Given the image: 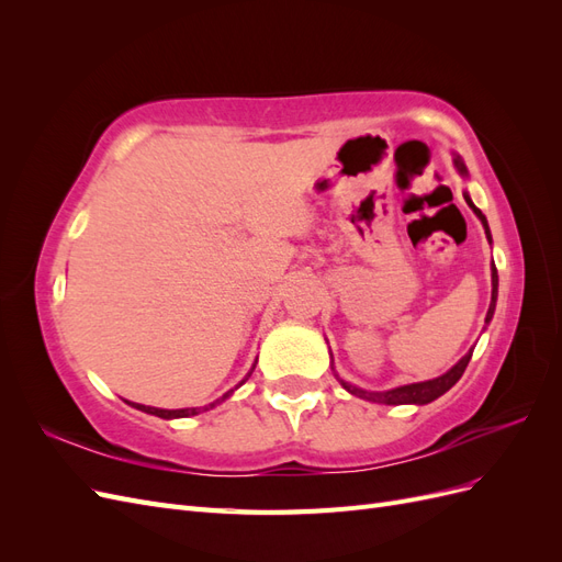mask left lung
I'll return each instance as SVG.
<instances>
[{"label": "left lung", "instance_id": "8db88e82", "mask_svg": "<svg viewBox=\"0 0 562 562\" xmlns=\"http://www.w3.org/2000/svg\"><path fill=\"white\" fill-rule=\"evenodd\" d=\"M452 164H454V168L459 171V176L469 178L467 164H464L462 157L452 155ZM464 199H467V203H469V209H471L475 215H479L481 225H483V229H485L487 241L492 244V234H490V227H487V217L481 213V209H475V203L471 201L469 192H464ZM497 288H499V277H497L495 262H492V300H490V310H487L485 323H490L492 316H495V307H497ZM471 353H473V349H469V353H464L462 359H459L448 372H443V375H438V378H434V380L415 382V384H403V386L386 389V391H366V389L356 386V384H351V382H345V380L339 378L337 372H335V366H333V363H330V366H333V372H335L337 382L342 384L351 396H359V398L372 401V403H384V405H407V403H413V405H427V403L436 401L438 396H443L448 389H452V386L459 382V378L464 375V370H467V366H469V361H471ZM330 359H333V353H330Z\"/></svg>", "mask_w": 562, "mask_h": 562}]
</instances>
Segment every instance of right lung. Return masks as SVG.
I'll return each instance as SVG.
<instances>
[{
    "mask_svg": "<svg viewBox=\"0 0 562 562\" xmlns=\"http://www.w3.org/2000/svg\"><path fill=\"white\" fill-rule=\"evenodd\" d=\"M252 370H255V363H252V368H250V372L246 375V380L252 375ZM244 380V382H246ZM244 382H239L236 384L234 389H229L225 396H220L217 401H213V403H209V405H203V407H180V411H164V407H151V405H140V403H131V401H126L131 407H135V411H143V413H147V415H157V417H161V419H178V417H192V415H199V413H203V411H211V407H215V405H220L223 401H227L236 389H239Z\"/></svg>",
    "mask_w": 562,
    "mask_h": 562,
    "instance_id": "add662e5",
    "label": "right lung"
}]
</instances>
